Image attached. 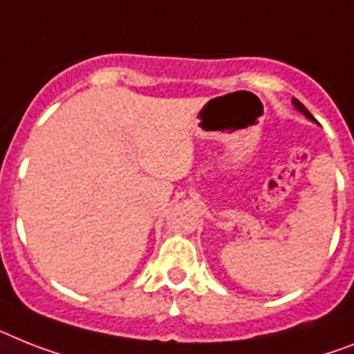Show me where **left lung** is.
Returning <instances> with one entry per match:
<instances>
[{
  "mask_svg": "<svg viewBox=\"0 0 354 354\" xmlns=\"http://www.w3.org/2000/svg\"><path fill=\"white\" fill-rule=\"evenodd\" d=\"M293 103H295V106L299 108L300 112H302V113H304V115H306V118H309V119H313V115H311V113H309V110H308V108L304 106V104H302V103H300L299 99H293Z\"/></svg>",
  "mask_w": 354,
  "mask_h": 354,
  "instance_id": "left-lung-1",
  "label": "left lung"
}]
</instances>
